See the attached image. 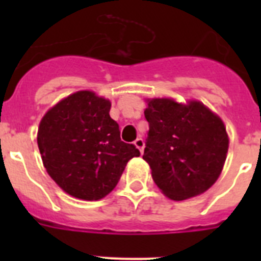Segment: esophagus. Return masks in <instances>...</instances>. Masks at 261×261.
<instances>
[{
    "label": "esophagus",
    "mask_w": 261,
    "mask_h": 261,
    "mask_svg": "<svg viewBox=\"0 0 261 261\" xmlns=\"http://www.w3.org/2000/svg\"><path fill=\"white\" fill-rule=\"evenodd\" d=\"M135 146L137 147L138 150H140V153L142 154V151H144V146H145L144 140H142V138H137V140L135 141Z\"/></svg>",
    "instance_id": "1"
}]
</instances>
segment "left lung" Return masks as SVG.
<instances>
[{
    "label": "left lung",
    "instance_id": "obj_1",
    "mask_svg": "<svg viewBox=\"0 0 261 261\" xmlns=\"http://www.w3.org/2000/svg\"><path fill=\"white\" fill-rule=\"evenodd\" d=\"M145 102L149 137L142 158L150 166L154 183L175 201L208 191L220 177L229 150L222 119L196 99Z\"/></svg>",
    "mask_w": 261,
    "mask_h": 261
}]
</instances>
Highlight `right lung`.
<instances>
[{
    "label": "right lung",
    "mask_w": 261,
    "mask_h": 261,
    "mask_svg": "<svg viewBox=\"0 0 261 261\" xmlns=\"http://www.w3.org/2000/svg\"><path fill=\"white\" fill-rule=\"evenodd\" d=\"M111 102L91 90L61 99L41 117L38 146L48 175L75 199L96 201L119 183L137 147L120 140Z\"/></svg>",
    "instance_id": "right-lung-1"
}]
</instances>
